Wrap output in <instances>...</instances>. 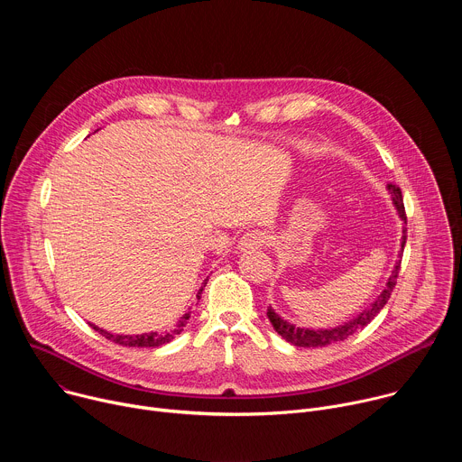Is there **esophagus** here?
<instances>
[{"instance_id":"34e87169","label":"esophagus","mask_w":462,"mask_h":462,"mask_svg":"<svg viewBox=\"0 0 462 462\" xmlns=\"http://www.w3.org/2000/svg\"><path fill=\"white\" fill-rule=\"evenodd\" d=\"M271 243V234L267 230H261V228H254L248 230L243 237H241V248H259V246H267Z\"/></svg>"}]
</instances>
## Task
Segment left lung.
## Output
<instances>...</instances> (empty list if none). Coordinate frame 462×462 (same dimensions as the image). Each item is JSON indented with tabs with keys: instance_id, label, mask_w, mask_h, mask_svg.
<instances>
[{
	"instance_id": "obj_1",
	"label": "left lung",
	"mask_w": 462,
	"mask_h": 462,
	"mask_svg": "<svg viewBox=\"0 0 462 462\" xmlns=\"http://www.w3.org/2000/svg\"><path fill=\"white\" fill-rule=\"evenodd\" d=\"M391 195H393V203L394 207H397L401 217L404 223H408V217H406V208H404V201H402V191L399 186L394 184H389L387 186ZM406 228H404V236H402V250H401V255L404 252V245H406ZM399 271H401V259L397 265H394L393 269V274L389 276L387 280V285L383 287V291L380 292V296L374 300V303L364 310L358 318H355L353 321L342 325V327H337V328H331V331H310V328H300V327H294L287 321H283L271 307L267 309V316L271 319V323L274 325L276 333L282 335V338H285L289 344L296 346V347H323V346H328V344H337V342H344L347 340L351 335H355L356 331H360V328H364L382 309L383 305L387 303V300L391 298V292L394 289V285H397V278H399Z\"/></svg>"
}]
</instances>
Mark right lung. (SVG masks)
Masks as SVG:
<instances>
[{
	"label": "right lung",
	"mask_w": 462,
	"mask_h": 462,
	"mask_svg": "<svg viewBox=\"0 0 462 462\" xmlns=\"http://www.w3.org/2000/svg\"><path fill=\"white\" fill-rule=\"evenodd\" d=\"M207 282H208V280H207ZM205 287H207V283L201 287L199 296H197V298H201ZM186 319H189V312L184 314L182 319L177 321L173 331L162 333V335H159V333H150V335H137V337H124V335H111V333L104 331V328H98V327H95V325H91V327L95 328V331H98V335L106 337L107 340L118 344V346H124V347H159V346H164V344L171 342V340L182 331V327L186 325Z\"/></svg>",
	"instance_id": "right-lung-1"
}]
</instances>
